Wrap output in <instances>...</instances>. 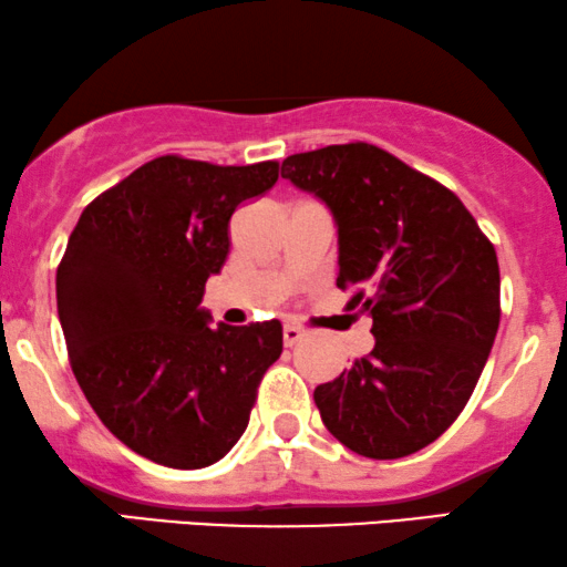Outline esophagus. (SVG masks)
Segmentation results:
<instances>
[{"instance_id":"1","label":"esophagus","mask_w":567,"mask_h":567,"mask_svg":"<svg viewBox=\"0 0 567 567\" xmlns=\"http://www.w3.org/2000/svg\"><path fill=\"white\" fill-rule=\"evenodd\" d=\"M282 332H285V346H288V348H292L296 342L303 340V329L296 327V324H285Z\"/></svg>"}]
</instances>
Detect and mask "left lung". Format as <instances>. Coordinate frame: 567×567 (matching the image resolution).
<instances>
[{
  "mask_svg": "<svg viewBox=\"0 0 567 567\" xmlns=\"http://www.w3.org/2000/svg\"><path fill=\"white\" fill-rule=\"evenodd\" d=\"M282 177L319 196L340 240L337 288L377 346L313 400L346 447L419 453L461 415L499 327V264L463 200L371 143L292 154Z\"/></svg>",
  "mask_w": 567,
  "mask_h": 567,
  "instance_id": "1",
  "label": "left lung"
}]
</instances>
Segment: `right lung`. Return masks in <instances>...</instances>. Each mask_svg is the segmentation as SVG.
Segmentation results:
<instances>
[{"instance_id": "add662e5", "label": "right lung", "mask_w": 567, "mask_h": 567, "mask_svg": "<svg viewBox=\"0 0 567 567\" xmlns=\"http://www.w3.org/2000/svg\"><path fill=\"white\" fill-rule=\"evenodd\" d=\"M277 177V162L156 156L70 235L56 267L70 367L102 424L148 461L190 471L230 453L282 353L277 319L209 327L198 306L230 254L233 212Z\"/></svg>"}]
</instances>
